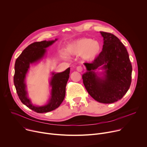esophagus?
Masks as SVG:
<instances>
[{"label":"esophagus","mask_w":147,"mask_h":147,"mask_svg":"<svg viewBox=\"0 0 147 147\" xmlns=\"http://www.w3.org/2000/svg\"><path fill=\"white\" fill-rule=\"evenodd\" d=\"M77 70L78 72H81L82 71V67L81 66H78L77 67Z\"/></svg>","instance_id":"obj_1"}]
</instances>
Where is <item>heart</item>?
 Here are the masks:
<instances>
[{
  "instance_id": "b5f03b06",
  "label": "heart",
  "mask_w": 147,
  "mask_h": 147,
  "mask_svg": "<svg viewBox=\"0 0 147 147\" xmlns=\"http://www.w3.org/2000/svg\"><path fill=\"white\" fill-rule=\"evenodd\" d=\"M101 45L98 40L82 38L75 40L70 46V52L73 55H81L84 60H91L99 53Z\"/></svg>"
}]
</instances>
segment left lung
Returning a JSON list of instances; mask_svg holds the SVG:
<instances>
[{
    "instance_id": "8db88e82",
    "label": "left lung",
    "mask_w": 147,
    "mask_h": 147,
    "mask_svg": "<svg viewBox=\"0 0 147 147\" xmlns=\"http://www.w3.org/2000/svg\"><path fill=\"white\" fill-rule=\"evenodd\" d=\"M100 33L103 38L102 51L91 63H85L87 71L82 78L87 92L95 100L112 103L121 99L129 90L132 66L127 51L119 39L111 33ZM100 67L105 70L102 78L94 72Z\"/></svg>"
}]
</instances>
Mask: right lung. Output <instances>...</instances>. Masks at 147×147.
<instances>
[{
    "mask_svg": "<svg viewBox=\"0 0 147 147\" xmlns=\"http://www.w3.org/2000/svg\"><path fill=\"white\" fill-rule=\"evenodd\" d=\"M57 40H43L36 42L28 45L16 60L14 66V84L19 99L26 106L35 112L42 113L53 111L63 101L66 94V86L69 78L70 67L61 73H52L50 81L52 87L51 98L44 106L36 107L32 104L27 96L25 78L30 64L37 62L42 58L47 48Z\"/></svg>",
    "mask_w": 147,
    "mask_h": 147,
    "instance_id": "right-lung-1",
    "label": "right lung"
}]
</instances>
